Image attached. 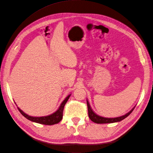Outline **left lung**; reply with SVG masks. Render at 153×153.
<instances>
[{
	"label": "left lung",
	"mask_w": 153,
	"mask_h": 153,
	"mask_svg": "<svg viewBox=\"0 0 153 153\" xmlns=\"http://www.w3.org/2000/svg\"><path fill=\"white\" fill-rule=\"evenodd\" d=\"M87 108H88V114H89V117L92 122H94L97 124H104V123H117L121 121L122 120L124 119L126 117H127L128 115L130 114L133 109L135 108V106L129 111V112L127 114H124V115H122V116L117 117H114V118H107V117H103L100 116V115H97L93 110H92L90 104L89 103V101L87 100Z\"/></svg>",
	"instance_id": "obj_1"
}]
</instances>
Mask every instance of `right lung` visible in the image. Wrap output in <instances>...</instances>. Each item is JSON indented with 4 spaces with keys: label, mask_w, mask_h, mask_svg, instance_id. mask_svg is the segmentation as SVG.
I'll list each match as a JSON object with an SVG mask.
<instances>
[{
    "label": "right lung",
    "mask_w": 153,
    "mask_h": 153,
    "mask_svg": "<svg viewBox=\"0 0 153 153\" xmlns=\"http://www.w3.org/2000/svg\"><path fill=\"white\" fill-rule=\"evenodd\" d=\"M70 96H71V94H69L66 97L65 100L62 101L61 105H60V106L56 112L52 114H50L49 115H47V116H42V117L30 116V115H29L28 114H25L24 111H22L19 107H18V106H17V108H18V110L20 111V112L23 115H24L25 118L29 119L30 121L41 124L53 125V124L59 123L62 120V116H63L62 114H63V110H64V105H66V103L68 101V99L69 98V97H70Z\"/></svg>",
    "instance_id": "add662e5"
}]
</instances>
